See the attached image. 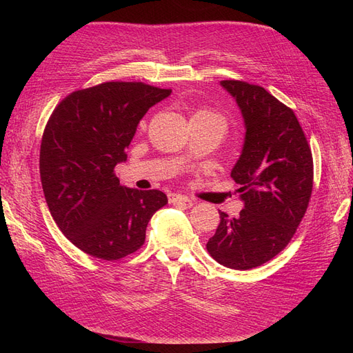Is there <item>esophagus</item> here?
Instances as JSON below:
<instances>
[{"label":"esophagus","mask_w":353,"mask_h":353,"mask_svg":"<svg viewBox=\"0 0 353 353\" xmlns=\"http://www.w3.org/2000/svg\"><path fill=\"white\" fill-rule=\"evenodd\" d=\"M168 199H169V203H181V201H183V203H190L191 201L187 196L178 194V193H169Z\"/></svg>","instance_id":"esophagus-1"}]
</instances>
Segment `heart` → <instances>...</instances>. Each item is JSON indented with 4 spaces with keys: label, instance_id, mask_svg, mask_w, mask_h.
Instances as JSON below:
<instances>
[{
    "label": "heart",
    "instance_id": "obj_1",
    "mask_svg": "<svg viewBox=\"0 0 353 353\" xmlns=\"http://www.w3.org/2000/svg\"><path fill=\"white\" fill-rule=\"evenodd\" d=\"M197 113H201V114H209V116H213V117H218V119H221V121H222V117H221L219 114L213 113V112H210V110H199Z\"/></svg>",
    "mask_w": 353,
    "mask_h": 353
}]
</instances>
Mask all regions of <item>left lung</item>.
<instances>
[{
    "instance_id": "8db88e82",
    "label": "left lung",
    "mask_w": 353,
    "mask_h": 353,
    "mask_svg": "<svg viewBox=\"0 0 353 353\" xmlns=\"http://www.w3.org/2000/svg\"><path fill=\"white\" fill-rule=\"evenodd\" d=\"M243 113L244 147L231 178L240 185L239 218L219 212L221 222L206 249L231 270H252L290 243L314 187L311 147L294 112L259 85L221 81Z\"/></svg>"
}]
</instances>
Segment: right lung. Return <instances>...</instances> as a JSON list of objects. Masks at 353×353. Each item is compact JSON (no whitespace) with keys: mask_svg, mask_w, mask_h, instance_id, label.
Segmentation results:
<instances>
[{"mask_svg":"<svg viewBox=\"0 0 353 353\" xmlns=\"http://www.w3.org/2000/svg\"><path fill=\"white\" fill-rule=\"evenodd\" d=\"M172 90L143 82H103L70 92L42 134L39 174L51 216L79 250L103 261L135 253L154 212L168 203L159 190L119 184L137 125Z\"/></svg>","mask_w":353,"mask_h":353,"instance_id":"right-lung-1","label":"right lung"}]
</instances>
